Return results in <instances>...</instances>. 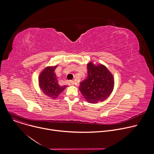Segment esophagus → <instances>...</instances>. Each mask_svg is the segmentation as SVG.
Here are the masks:
<instances>
[{"label":"esophagus","instance_id":"obj_1","mask_svg":"<svg viewBox=\"0 0 154 154\" xmlns=\"http://www.w3.org/2000/svg\"><path fill=\"white\" fill-rule=\"evenodd\" d=\"M68 85H70V86H72L75 84V82L74 80H69L68 82Z\"/></svg>","mask_w":154,"mask_h":154}]
</instances>
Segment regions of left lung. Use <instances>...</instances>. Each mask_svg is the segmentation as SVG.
<instances>
[{
	"label": "left lung",
	"instance_id": "8db88e82",
	"mask_svg": "<svg viewBox=\"0 0 154 154\" xmlns=\"http://www.w3.org/2000/svg\"><path fill=\"white\" fill-rule=\"evenodd\" d=\"M88 76L80 83L79 90L85 99L91 103L106 100L114 88V78L103 64L95 65L92 62L87 64Z\"/></svg>",
	"mask_w": 154,
	"mask_h": 154
}]
</instances>
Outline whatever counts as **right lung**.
I'll use <instances>...</instances> for the list:
<instances>
[{"label":"right lung","mask_w":154,"mask_h":154,"mask_svg":"<svg viewBox=\"0 0 154 154\" xmlns=\"http://www.w3.org/2000/svg\"><path fill=\"white\" fill-rule=\"evenodd\" d=\"M56 68L57 66L46 68L39 77V85L41 90L46 96L52 99L57 98L67 87V85L60 86L58 84L55 73Z\"/></svg>","instance_id":"right-lung-1"}]
</instances>
